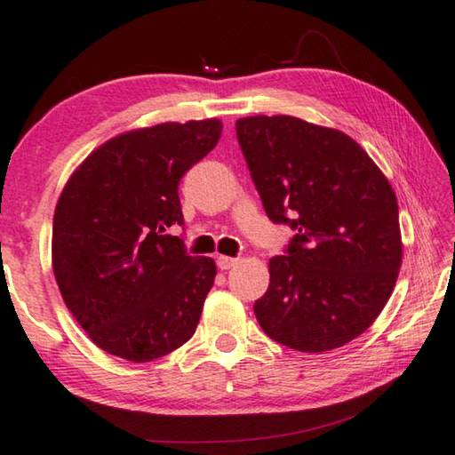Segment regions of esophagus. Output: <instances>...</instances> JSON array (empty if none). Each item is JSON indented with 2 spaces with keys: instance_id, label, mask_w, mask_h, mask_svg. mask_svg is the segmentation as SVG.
<instances>
[{
  "instance_id": "34e87169",
  "label": "esophagus",
  "mask_w": 455,
  "mask_h": 455,
  "mask_svg": "<svg viewBox=\"0 0 455 455\" xmlns=\"http://www.w3.org/2000/svg\"><path fill=\"white\" fill-rule=\"evenodd\" d=\"M236 263H238V259H233V257L220 255V257L217 259V265H219L220 271H228V268H233Z\"/></svg>"
}]
</instances>
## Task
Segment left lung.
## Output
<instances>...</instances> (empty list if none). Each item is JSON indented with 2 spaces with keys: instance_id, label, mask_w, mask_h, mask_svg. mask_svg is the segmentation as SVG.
<instances>
[{
  "instance_id": "8db88e82",
  "label": "left lung",
  "mask_w": 455,
  "mask_h": 455,
  "mask_svg": "<svg viewBox=\"0 0 455 455\" xmlns=\"http://www.w3.org/2000/svg\"><path fill=\"white\" fill-rule=\"evenodd\" d=\"M236 138L268 219L297 230L287 255L268 260L259 325L295 351L343 347L395 287L403 244L394 188L341 130L249 116L236 120Z\"/></svg>"
}]
</instances>
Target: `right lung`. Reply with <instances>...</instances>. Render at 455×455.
<instances>
[{
	"label": "right lung",
	"mask_w": 455,
	"mask_h": 455,
	"mask_svg": "<svg viewBox=\"0 0 455 455\" xmlns=\"http://www.w3.org/2000/svg\"><path fill=\"white\" fill-rule=\"evenodd\" d=\"M222 132L219 118L163 122L110 138L68 179L53 212L52 267L92 343L134 363L195 335L217 265L179 236V182Z\"/></svg>",
	"instance_id": "right-lung-1"
}]
</instances>
